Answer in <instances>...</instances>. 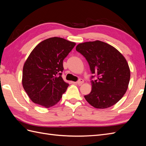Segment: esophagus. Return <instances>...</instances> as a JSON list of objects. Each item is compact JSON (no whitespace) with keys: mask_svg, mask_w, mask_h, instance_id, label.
<instances>
[{"mask_svg":"<svg viewBox=\"0 0 146 146\" xmlns=\"http://www.w3.org/2000/svg\"><path fill=\"white\" fill-rule=\"evenodd\" d=\"M83 82H84V80H83V79H79V80L76 83L78 84V85H80L82 83H83Z\"/></svg>","mask_w":146,"mask_h":146,"instance_id":"34e87169","label":"esophagus"}]
</instances>
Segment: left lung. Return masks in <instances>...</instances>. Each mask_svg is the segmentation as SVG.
I'll return each instance as SVG.
<instances>
[{
  "instance_id": "8db88e82",
  "label": "left lung",
  "mask_w": 146,
  "mask_h": 146,
  "mask_svg": "<svg viewBox=\"0 0 146 146\" xmlns=\"http://www.w3.org/2000/svg\"><path fill=\"white\" fill-rule=\"evenodd\" d=\"M76 50L89 64L92 90L85 97L96 108H107L116 104L125 94L129 85L130 71L125 58L116 48L100 41L80 43ZM97 77L96 80L92 78Z\"/></svg>"
}]
</instances>
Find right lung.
Returning <instances> with one entry per match:
<instances>
[{
  "mask_svg": "<svg viewBox=\"0 0 146 146\" xmlns=\"http://www.w3.org/2000/svg\"><path fill=\"white\" fill-rule=\"evenodd\" d=\"M75 46L53 37L38 44L30 53L24 65L23 85L34 103L49 108L62 98L69 85L61 77L63 62Z\"/></svg>",
  "mask_w": 146,
  "mask_h": 146,
  "instance_id": "add662e5",
  "label": "right lung"
}]
</instances>
